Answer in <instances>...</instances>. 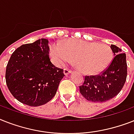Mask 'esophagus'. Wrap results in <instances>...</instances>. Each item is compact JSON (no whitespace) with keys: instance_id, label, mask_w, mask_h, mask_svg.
<instances>
[{"instance_id":"obj_1","label":"esophagus","mask_w":134,"mask_h":134,"mask_svg":"<svg viewBox=\"0 0 134 134\" xmlns=\"http://www.w3.org/2000/svg\"><path fill=\"white\" fill-rule=\"evenodd\" d=\"M71 72V69H69L68 68H65L64 69V74H65V75H68L69 74H70V73Z\"/></svg>"}]
</instances>
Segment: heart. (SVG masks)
<instances>
[{
  "mask_svg": "<svg viewBox=\"0 0 134 134\" xmlns=\"http://www.w3.org/2000/svg\"><path fill=\"white\" fill-rule=\"evenodd\" d=\"M52 61L63 66L75 58L77 67L86 74H96L106 68L112 59V51L108 45L83 40H70L64 44L57 42L50 49Z\"/></svg>",
  "mask_w": 134,
  "mask_h": 134,
  "instance_id": "heart-1",
  "label": "heart"
}]
</instances>
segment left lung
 Listing matches in <instances>:
<instances>
[{"label": "left lung", "instance_id": "obj_1", "mask_svg": "<svg viewBox=\"0 0 134 134\" xmlns=\"http://www.w3.org/2000/svg\"><path fill=\"white\" fill-rule=\"evenodd\" d=\"M114 57L100 74L85 76L84 83L79 87L80 92L87 100L103 103L120 93L127 79L126 54L114 44L111 45Z\"/></svg>", "mask_w": 134, "mask_h": 134}]
</instances>
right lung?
Here are the masks:
<instances>
[{"label":"right lung","mask_w":134,"mask_h":134,"mask_svg":"<svg viewBox=\"0 0 134 134\" xmlns=\"http://www.w3.org/2000/svg\"><path fill=\"white\" fill-rule=\"evenodd\" d=\"M48 43V40L41 38L23 44L13 52L6 67L9 92L29 106H41L51 100L65 76L63 69L50 61Z\"/></svg>","instance_id":"1"}]
</instances>
